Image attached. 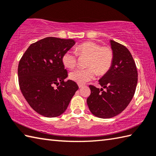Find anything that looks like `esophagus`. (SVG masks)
<instances>
[{"label":"esophagus","mask_w":156,"mask_h":156,"mask_svg":"<svg viewBox=\"0 0 156 156\" xmlns=\"http://www.w3.org/2000/svg\"><path fill=\"white\" fill-rule=\"evenodd\" d=\"M78 87L79 88H82L83 87V84H78Z\"/></svg>","instance_id":"34e87169"}]
</instances>
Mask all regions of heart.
Instances as JSON below:
<instances>
[{
  "label": "heart",
  "instance_id": "obj_1",
  "mask_svg": "<svg viewBox=\"0 0 156 156\" xmlns=\"http://www.w3.org/2000/svg\"><path fill=\"white\" fill-rule=\"evenodd\" d=\"M80 56H88L87 69H78L69 73V78L78 84H84L99 75H104L110 69L113 61V52L107 46H101L94 41L83 42L76 48ZM77 55L67 51L62 56V62L67 69H72L77 64Z\"/></svg>",
  "mask_w": 156,
  "mask_h": 156
}]
</instances>
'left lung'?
<instances>
[{
	"instance_id": "left-lung-1",
	"label": "left lung",
	"mask_w": 156,
	"mask_h": 156,
	"mask_svg": "<svg viewBox=\"0 0 156 156\" xmlns=\"http://www.w3.org/2000/svg\"><path fill=\"white\" fill-rule=\"evenodd\" d=\"M110 44L112 64L99 80V84L106 90L89 85L91 92L87 100L92 114L101 119L115 117L128 106L138 82L136 66L128 49L113 40H110Z\"/></svg>"
}]
</instances>
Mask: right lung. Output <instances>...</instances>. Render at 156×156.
Masks as SVG:
<instances>
[{"mask_svg": "<svg viewBox=\"0 0 156 156\" xmlns=\"http://www.w3.org/2000/svg\"><path fill=\"white\" fill-rule=\"evenodd\" d=\"M75 44L72 39L48 37L31 44L19 62L22 95L30 107L44 117L63 114L78 89L74 81H65L67 72L62 62L64 53Z\"/></svg>", "mask_w": 156, "mask_h": 156, "instance_id": "obj_1", "label": "right lung"}]
</instances>
